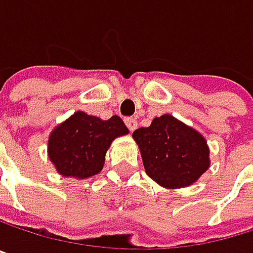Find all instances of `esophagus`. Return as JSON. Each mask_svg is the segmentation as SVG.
<instances>
[{"label":"esophagus","instance_id":"esophagus-1","mask_svg":"<svg viewBox=\"0 0 253 253\" xmlns=\"http://www.w3.org/2000/svg\"><path fill=\"white\" fill-rule=\"evenodd\" d=\"M124 123H126V126H127V129H129L130 132H133V130L138 127V121H136L133 117H127V118H124Z\"/></svg>","mask_w":253,"mask_h":253}]
</instances>
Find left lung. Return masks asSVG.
<instances>
[{
    "instance_id": "8db88e82",
    "label": "left lung",
    "mask_w": 253,
    "mask_h": 253,
    "mask_svg": "<svg viewBox=\"0 0 253 253\" xmlns=\"http://www.w3.org/2000/svg\"><path fill=\"white\" fill-rule=\"evenodd\" d=\"M147 175L175 190L194 184L211 166L206 139L190 126L165 114L133 132Z\"/></svg>"
}]
</instances>
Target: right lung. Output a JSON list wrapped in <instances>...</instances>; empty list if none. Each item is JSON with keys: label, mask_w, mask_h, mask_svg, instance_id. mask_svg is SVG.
Wrapping results in <instances>:
<instances>
[{"label": "right lung", "mask_w": 253, "mask_h": 253, "mask_svg": "<svg viewBox=\"0 0 253 253\" xmlns=\"http://www.w3.org/2000/svg\"><path fill=\"white\" fill-rule=\"evenodd\" d=\"M127 133L129 129L118 115L100 120L77 111L53 129L47 154L62 176L85 179L103 169L112 141Z\"/></svg>", "instance_id": "obj_1"}]
</instances>
